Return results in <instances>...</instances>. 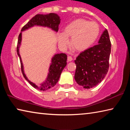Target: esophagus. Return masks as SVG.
I'll list each match as a JSON object with an SVG mask.
<instances>
[{"label":"esophagus","mask_w":130,"mask_h":130,"mask_svg":"<svg viewBox=\"0 0 130 130\" xmlns=\"http://www.w3.org/2000/svg\"><path fill=\"white\" fill-rule=\"evenodd\" d=\"M68 61H72V60H73V58H72V57H71V56H68Z\"/></svg>","instance_id":"34e87169"}]
</instances>
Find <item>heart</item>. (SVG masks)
Returning a JSON list of instances; mask_svg holds the SVG:
<instances>
[{
	"instance_id": "obj_1",
	"label": "heart",
	"mask_w": 130,
	"mask_h": 130,
	"mask_svg": "<svg viewBox=\"0 0 130 130\" xmlns=\"http://www.w3.org/2000/svg\"><path fill=\"white\" fill-rule=\"evenodd\" d=\"M99 32V27L96 23L77 19L65 26L63 34L59 35L58 42L61 46L65 47L69 43L68 38H71L72 47L77 51H83L93 45Z\"/></svg>"
}]
</instances>
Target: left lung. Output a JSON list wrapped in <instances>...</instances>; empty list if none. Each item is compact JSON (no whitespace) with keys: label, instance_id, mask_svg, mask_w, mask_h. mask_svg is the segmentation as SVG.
<instances>
[{"label":"left lung","instance_id":"obj_1","mask_svg":"<svg viewBox=\"0 0 130 130\" xmlns=\"http://www.w3.org/2000/svg\"><path fill=\"white\" fill-rule=\"evenodd\" d=\"M111 43L107 30H105L99 44L81 53L74 61V75L77 83L84 88L96 86L105 77L109 69Z\"/></svg>","mask_w":130,"mask_h":130}]
</instances>
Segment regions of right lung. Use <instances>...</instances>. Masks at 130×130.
<instances>
[{"instance_id": "add662e5", "label": "right lung", "mask_w": 130, "mask_h": 130, "mask_svg": "<svg viewBox=\"0 0 130 130\" xmlns=\"http://www.w3.org/2000/svg\"><path fill=\"white\" fill-rule=\"evenodd\" d=\"M60 23V19L58 15L54 13H50L49 14H37L34 16L28 22L26 25L22 28L21 31L27 29L31 27H32L34 25H38L42 26H46V27L51 28L52 29L57 32L58 31V26ZM22 39V32L19 35L18 40L17 52L19 57V60L21 62V71L23 74V76L30 83L31 85L35 88L40 90V91H46L52 87H54L60 78L61 72L66 65H67V56L64 53L57 54L54 56L52 59L51 65L50 67L49 73L48 74L47 78L45 82L42 84L41 86L38 87L36 84L32 83L28 80L26 75L24 73L23 64L22 62L21 57L19 53V46L21 45Z\"/></svg>"}]
</instances>
